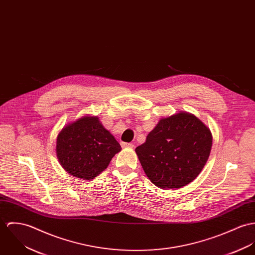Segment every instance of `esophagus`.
<instances>
[{
  "mask_svg": "<svg viewBox=\"0 0 255 255\" xmlns=\"http://www.w3.org/2000/svg\"><path fill=\"white\" fill-rule=\"evenodd\" d=\"M121 146L122 147H130V148H132V147H134V144L131 143V142H124V141H122L121 142Z\"/></svg>",
  "mask_w": 255,
  "mask_h": 255,
  "instance_id": "34e87169",
  "label": "esophagus"
}]
</instances>
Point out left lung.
<instances>
[{
	"label": "left lung",
	"mask_w": 255,
	"mask_h": 255,
	"mask_svg": "<svg viewBox=\"0 0 255 255\" xmlns=\"http://www.w3.org/2000/svg\"><path fill=\"white\" fill-rule=\"evenodd\" d=\"M212 135L198 117L180 112L161 118L136 147L142 169L160 189H179L193 182L204 167Z\"/></svg>",
	"instance_id": "8db88e82"
}]
</instances>
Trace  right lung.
Listing matches in <instances>:
<instances>
[{
    "label": "right lung",
    "instance_id": "1",
    "mask_svg": "<svg viewBox=\"0 0 255 255\" xmlns=\"http://www.w3.org/2000/svg\"><path fill=\"white\" fill-rule=\"evenodd\" d=\"M121 145L97 116H83L67 124L57 138V158L70 175L92 180L107 169Z\"/></svg>",
    "mask_w": 255,
    "mask_h": 255
}]
</instances>
